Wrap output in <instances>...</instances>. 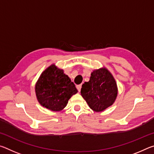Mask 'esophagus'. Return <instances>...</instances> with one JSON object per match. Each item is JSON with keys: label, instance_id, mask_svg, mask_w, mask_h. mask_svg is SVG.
<instances>
[{"label": "esophagus", "instance_id": "obj_1", "mask_svg": "<svg viewBox=\"0 0 154 154\" xmlns=\"http://www.w3.org/2000/svg\"><path fill=\"white\" fill-rule=\"evenodd\" d=\"M81 88H82V85H77V89L78 90L79 92H80V91H81Z\"/></svg>", "mask_w": 154, "mask_h": 154}]
</instances>
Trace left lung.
Masks as SVG:
<instances>
[{"label": "left lung", "mask_w": 154, "mask_h": 154, "mask_svg": "<svg viewBox=\"0 0 154 154\" xmlns=\"http://www.w3.org/2000/svg\"><path fill=\"white\" fill-rule=\"evenodd\" d=\"M81 94L93 111H103L116 100L117 83L111 72L106 68H101L91 73L89 82L82 85Z\"/></svg>", "instance_id": "1"}]
</instances>
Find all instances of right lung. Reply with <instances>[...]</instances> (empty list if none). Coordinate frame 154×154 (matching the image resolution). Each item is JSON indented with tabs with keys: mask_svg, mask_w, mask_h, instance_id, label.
Masks as SVG:
<instances>
[{
	"mask_svg": "<svg viewBox=\"0 0 154 154\" xmlns=\"http://www.w3.org/2000/svg\"><path fill=\"white\" fill-rule=\"evenodd\" d=\"M77 92L73 82L55 64L42 72L35 85L38 103L53 111L62 110L71 96Z\"/></svg>",
	"mask_w": 154,
	"mask_h": 154,
	"instance_id": "obj_1",
	"label": "right lung"
}]
</instances>
